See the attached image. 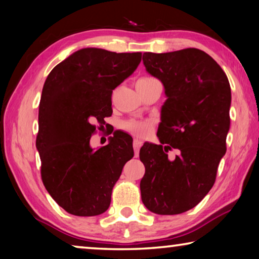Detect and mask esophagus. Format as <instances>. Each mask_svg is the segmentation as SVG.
I'll return each instance as SVG.
<instances>
[{
  "mask_svg": "<svg viewBox=\"0 0 259 259\" xmlns=\"http://www.w3.org/2000/svg\"><path fill=\"white\" fill-rule=\"evenodd\" d=\"M133 145H134L135 156H138V154H139V150H140V147H142L143 143L140 142V140H138V139H135V140H134V143H133Z\"/></svg>",
  "mask_w": 259,
  "mask_h": 259,
  "instance_id": "34e87169",
  "label": "esophagus"
}]
</instances>
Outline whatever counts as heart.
Instances as JSON below:
<instances>
[{"label": "heart", "instance_id": "heart-1", "mask_svg": "<svg viewBox=\"0 0 259 259\" xmlns=\"http://www.w3.org/2000/svg\"><path fill=\"white\" fill-rule=\"evenodd\" d=\"M152 80L151 77H143L139 81H147ZM122 128L124 130L129 131V133L134 134L138 137H144L152 129V122L151 121H142V120H128L122 123Z\"/></svg>", "mask_w": 259, "mask_h": 259}]
</instances>
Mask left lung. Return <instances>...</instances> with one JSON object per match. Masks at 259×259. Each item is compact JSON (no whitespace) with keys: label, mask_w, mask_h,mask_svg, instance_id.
Returning <instances> with one entry per match:
<instances>
[{"label":"left lung","mask_w":259,"mask_h":259,"mask_svg":"<svg viewBox=\"0 0 259 259\" xmlns=\"http://www.w3.org/2000/svg\"><path fill=\"white\" fill-rule=\"evenodd\" d=\"M143 63L162 82L166 100L157 129L161 144L145 143L139 152L145 165L142 201L154 213L178 214L194 208L216 181L230 130V82L216 61L195 48L145 52ZM172 148L179 154L171 160Z\"/></svg>","instance_id":"1"}]
</instances>
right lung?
Segmentation results:
<instances>
[{"instance_id": "right-lung-1", "label": "right lung", "mask_w": 259, "mask_h": 259, "mask_svg": "<svg viewBox=\"0 0 259 259\" xmlns=\"http://www.w3.org/2000/svg\"><path fill=\"white\" fill-rule=\"evenodd\" d=\"M142 52L97 48L77 50L52 69L38 107L36 148L47 191L75 216H97L111 204L112 190L134 156L128 134L115 133L106 146L93 150L95 122L112 115V93L133 74Z\"/></svg>"}]
</instances>
